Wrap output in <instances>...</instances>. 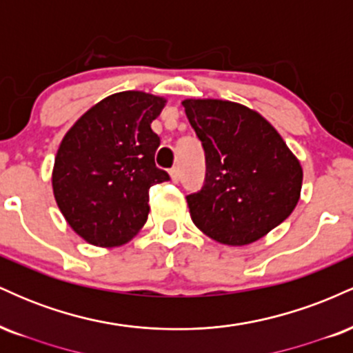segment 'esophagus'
<instances>
[{"mask_svg": "<svg viewBox=\"0 0 353 353\" xmlns=\"http://www.w3.org/2000/svg\"><path fill=\"white\" fill-rule=\"evenodd\" d=\"M169 174H171V179H172V182H179V179H181L179 168H172L171 171H169Z\"/></svg>", "mask_w": 353, "mask_h": 353, "instance_id": "esophagus-1", "label": "esophagus"}]
</instances>
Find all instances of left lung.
<instances>
[{"instance_id":"8db88e82","label":"left lung","mask_w":353,"mask_h":353,"mask_svg":"<svg viewBox=\"0 0 353 353\" xmlns=\"http://www.w3.org/2000/svg\"><path fill=\"white\" fill-rule=\"evenodd\" d=\"M205 152V181L189 194L190 219L225 245H247L292 214L302 165L259 112L221 99L182 101Z\"/></svg>"}]
</instances>
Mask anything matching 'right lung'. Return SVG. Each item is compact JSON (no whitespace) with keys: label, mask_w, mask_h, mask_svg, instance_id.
<instances>
[{"label":"right lung","mask_w":353,"mask_h":353,"mask_svg":"<svg viewBox=\"0 0 353 353\" xmlns=\"http://www.w3.org/2000/svg\"><path fill=\"white\" fill-rule=\"evenodd\" d=\"M164 104L143 91L117 92L84 112L61 141L52 192L89 244L123 245L148 221L149 189L169 181L154 163L161 139L151 129Z\"/></svg>","instance_id":"obj_1"}]
</instances>
